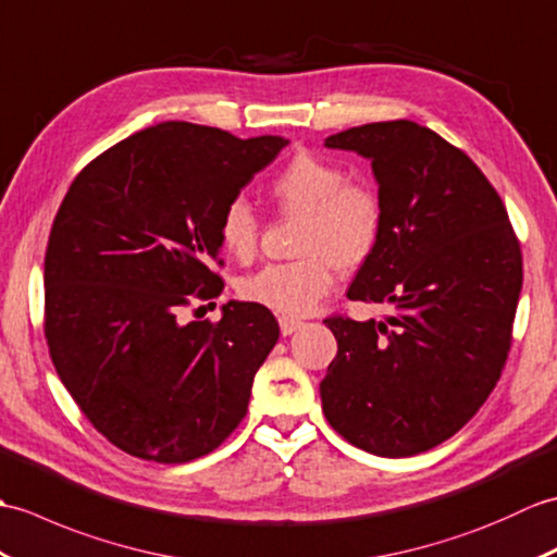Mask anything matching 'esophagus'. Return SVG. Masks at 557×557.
Instances as JSON below:
<instances>
[{"label":"esophagus","instance_id":"34e87169","mask_svg":"<svg viewBox=\"0 0 557 557\" xmlns=\"http://www.w3.org/2000/svg\"><path fill=\"white\" fill-rule=\"evenodd\" d=\"M278 326H281L283 336H290V333H295V331H298V329L302 326V321L295 319V317H281V319H278Z\"/></svg>","mask_w":557,"mask_h":557}]
</instances>
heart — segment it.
<instances>
[{
    "label": "heart",
    "instance_id": "heart-1",
    "mask_svg": "<svg viewBox=\"0 0 557 557\" xmlns=\"http://www.w3.org/2000/svg\"><path fill=\"white\" fill-rule=\"evenodd\" d=\"M269 195L283 214L302 219L295 240L300 259L255 271L238 293L283 317L310 314L333 288V267L355 271L374 255L386 221L383 200L372 185L348 181L341 164L312 152L290 157L271 178ZM257 238L252 207L236 197L219 216V243L238 262H250Z\"/></svg>",
    "mask_w": 557,
    "mask_h": 557
}]
</instances>
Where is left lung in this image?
Instances as JSON below:
<instances>
[{"label": "left lung", "mask_w": 557, "mask_h": 557, "mask_svg": "<svg viewBox=\"0 0 557 557\" xmlns=\"http://www.w3.org/2000/svg\"><path fill=\"white\" fill-rule=\"evenodd\" d=\"M324 145L372 162L386 221L348 298L391 314L324 321L338 352L321 407L352 446L410 457L457 434L496 388L522 290L520 240L481 169L431 128L379 121Z\"/></svg>", "instance_id": "1"}]
</instances>
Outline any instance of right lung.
<instances>
[{
  "instance_id": "add662e5",
  "label": "right lung",
  "mask_w": 557,
  "mask_h": 557,
  "mask_svg": "<svg viewBox=\"0 0 557 557\" xmlns=\"http://www.w3.org/2000/svg\"><path fill=\"white\" fill-rule=\"evenodd\" d=\"M288 145L164 121L109 147L61 202L45 255V338L71 398L116 448L181 465L212 453L247 412L278 341L267 307H221L219 216Z\"/></svg>"
}]
</instances>
